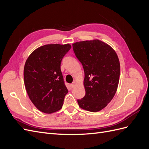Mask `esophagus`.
<instances>
[{
    "label": "esophagus",
    "instance_id": "obj_1",
    "mask_svg": "<svg viewBox=\"0 0 149 149\" xmlns=\"http://www.w3.org/2000/svg\"><path fill=\"white\" fill-rule=\"evenodd\" d=\"M74 84H71L70 85V88L71 89H73V88H74Z\"/></svg>",
    "mask_w": 149,
    "mask_h": 149
}]
</instances>
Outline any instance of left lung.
Returning <instances> with one entry per match:
<instances>
[{"label": "left lung", "instance_id": "8db88e82", "mask_svg": "<svg viewBox=\"0 0 149 149\" xmlns=\"http://www.w3.org/2000/svg\"><path fill=\"white\" fill-rule=\"evenodd\" d=\"M76 56L84 71L86 94L78 100L83 109L98 112L109 103L118 89L120 63L114 49L100 40H86L73 44Z\"/></svg>", "mask_w": 149, "mask_h": 149}]
</instances>
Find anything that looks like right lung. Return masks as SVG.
Returning <instances> with one entry per match:
<instances>
[{
    "label": "right lung",
    "mask_w": 149,
    "mask_h": 149,
    "mask_svg": "<svg viewBox=\"0 0 149 149\" xmlns=\"http://www.w3.org/2000/svg\"><path fill=\"white\" fill-rule=\"evenodd\" d=\"M71 45L48 44L31 53L26 60L24 78L26 93L41 112L51 114L61 109L68 92L60 68Z\"/></svg>",
    "instance_id": "obj_1"
}]
</instances>
